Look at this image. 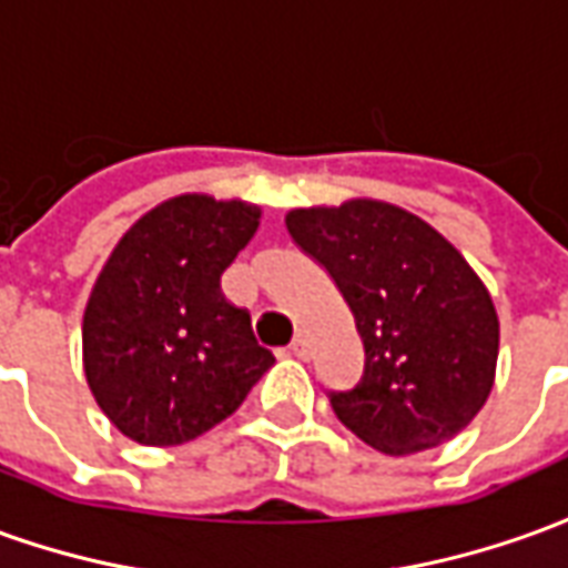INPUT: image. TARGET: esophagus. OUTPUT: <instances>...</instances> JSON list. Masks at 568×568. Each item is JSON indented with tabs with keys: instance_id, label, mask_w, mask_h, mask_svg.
I'll return each mask as SVG.
<instances>
[{
	"instance_id": "1",
	"label": "esophagus",
	"mask_w": 568,
	"mask_h": 568,
	"mask_svg": "<svg viewBox=\"0 0 568 568\" xmlns=\"http://www.w3.org/2000/svg\"><path fill=\"white\" fill-rule=\"evenodd\" d=\"M292 353H295L297 359H307L311 356V338L304 332H297L295 341H292Z\"/></svg>"
}]
</instances>
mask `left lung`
I'll list each match as a JSON object with an SVG mask.
<instances>
[{"label":"left lung","mask_w":568,"mask_h":568,"mask_svg":"<svg viewBox=\"0 0 568 568\" xmlns=\"http://www.w3.org/2000/svg\"><path fill=\"white\" fill-rule=\"evenodd\" d=\"M285 227L335 280L363 338L359 384L328 394L338 422L384 455L462 434L498 363V313L462 252L378 200L292 209Z\"/></svg>","instance_id":"left-lung-1"}]
</instances>
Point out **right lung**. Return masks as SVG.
Instances as JSON below:
<instances>
[{"label":"right lung","instance_id":"1","mask_svg":"<svg viewBox=\"0 0 568 568\" xmlns=\"http://www.w3.org/2000/svg\"><path fill=\"white\" fill-rule=\"evenodd\" d=\"M261 209L184 193L138 217L106 257L82 316V366L98 406L141 446H181L243 406L276 363L221 273Z\"/></svg>","mask_w":568,"mask_h":568}]
</instances>
